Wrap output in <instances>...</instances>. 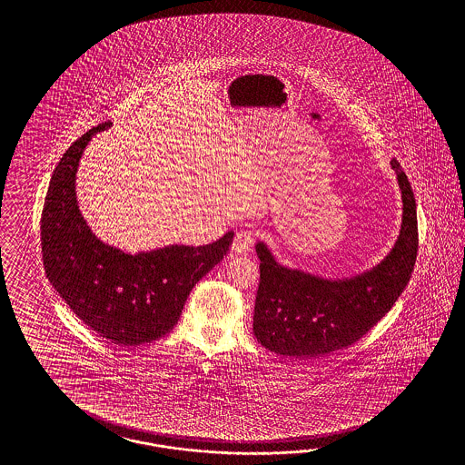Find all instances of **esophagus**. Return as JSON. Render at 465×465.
Listing matches in <instances>:
<instances>
[{
  "label": "esophagus",
  "instance_id": "esophagus-1",
  "mask_svg": "<svg viewBox=\"0 0 465 465\" xmlns=\"http://www.w3.org/2000/svg\"><path fill=\"white\" fill-rule=\"evenodd\" d=\"M252 230H251V228H243V230L237 232L235 240H233V243H232V249H233V252L249 253L251 252V249H252Z\"/></svg>",
  "mask_w": 465,
  "mask_h": 465
}]
</instances>
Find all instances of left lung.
Instances as JSON below:
<instances>
[{
    "instance_id": "left-lung-1",
    "label": "left lung",
    "mask_w": 465,
    "mask_h": 465,
    "mask_svg": "<svg viewBox=\"0 0 465 465\" xmlns=\"http://www.w3.org/2000/svg\"><path fill=\"white\" fill-rule=\"evenodd\" d=\"M402 191V228L392 252L377 268L346 282H325L282 268L264 243L253 307V336L269 351L313 358L348 348L381 322L408 286L418 255L416 199L408 175L392 160Z\"/></svg>"
}]
</instances>
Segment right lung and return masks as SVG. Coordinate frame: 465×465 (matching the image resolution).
Wrapping results in <instances>:
<instances>
[{
    "label": "right lung",
    "instance_id": "right-lung-1",
    "mask_svg": "<svg viewBox=\"0 0 465 465\" xmlns=\"http://www.w3.org/2000/svg\"><path fill=\"white\" fill-rule=\"evenodd\" d=\"M109 126L86 131L53 172L41 216L44 269L84 324L114 344L140 346L173 329L191 290L228 252L233 232L203 247L170 245L136 255L102 243L80 214L74 175L90 138Z\"/></svg>",
    "mask_w": 465,
    "mask_h": 465
}]
</instances>
